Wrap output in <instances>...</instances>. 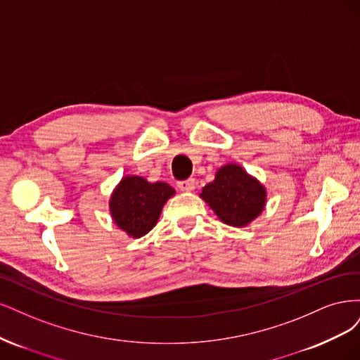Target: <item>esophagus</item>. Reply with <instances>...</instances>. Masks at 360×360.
<instances>
[{
    "mask_svg": "<svg viewBox=\"0 0 360 360\" xmlns=\"http://www.w3.org/2000/svg\"><path fill=\"white\" fill-rule=\"evenodd\" d=\"M178 187H179V190H182V191H191V190H194V179H193V178H188V179L179 181V182H178Z\"/></svg>",
    "mask_w": 360,
    "mask_h": 360,
    "instance_id": "34e87169",
    "label": "esophagus"
}]
</instances>
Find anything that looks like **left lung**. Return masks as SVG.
<instances>
[{
    "label": "left lung",
    "instance_id": "1",
    "mask_svg": "<svg viewBox=\"0 0 360 360\" xmlns=\"http://www.w3.org/2000/svg\"><path fill=\"white\" fill-rule=\"evenodd\" d=\"M200 195L221 221L242 227L263 211L266 191L242 167L229 165L217 172L215 181L207 184Z\"/></svg>",
    "mask_w": 360,
    "mask_h": 360
}]
</instances>
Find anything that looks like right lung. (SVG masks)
<instances>
[{
  "label": "right lung",
  "instance_id": "obj_1",
  "mask_svg": "<svg viewBox=\"0 0 360 360\" xmlns=\"http://www.w3.org/2000/svg\"><path fill=\"white\" fill-rule=\"evenodd\" d=\"M175 194L169 184H149L141 176L124 178L110 199L112 217L124 231L141 238L155 226L161 207Z\"/></svg>",
  "mask_w": 360,
  "mask_h": 360
}]
</instances>
